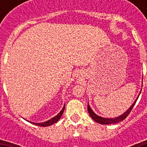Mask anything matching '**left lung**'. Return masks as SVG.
<instances>
[{
    "label": "left lung",
    "instance_id": "obj_1",
    "mask_svg": "<svg viewBox=\"0 0 147 147\" xmlns=\"http://www.w3.org/2000/svg\"><path fill=\"white\" fill-rule=\"evenodd\" d=\"M140 92H141V91H140ZM140 92L139 93V95L137 96V98H136V100H134V102L133 103V105L129 107V109L127 110L123 114H121V115L117 117H114V118H106V117H102L98 116V115H97V114L92 111V109L91 108L89 105H88V111L89 113L90 117H91L95 122H97V123H100V124H113V123H118V122H121V121H123V120L127 117L128 114H130V112L131 111V110H132V108L134 107V105L136 104V101H137L138 98H139L140 94Z\"/></svg>",
    "mask_w": 147,
    "mask_h": 147
}]
</instances>
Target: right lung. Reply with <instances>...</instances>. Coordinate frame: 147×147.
I'll return each instance as SVG.
<instances>
[{"label":"right lung","instance_id":"1","mask_svg":"<svg viewBox=\"0 0 147 147\" xmlns=\"http://www.w3.org/2000/svg\"><path fill=\"white\" fill-rule=\"evenodd\" d=\"M64 110H65V105L63 106V107H62V109L61 110V111H60L59 113L56 115V116H55L54 117H53V118H51L50 120H49V121H45V122H42V123H34V122H31V121H27V120H26V119H25V120H26V121L30 122V123H33V124H35V125L40 126V127H48V126L53 125V123H56L57 121H59V120L61 118V117H62V114H63V112H64Z\"/></svg>","mask_w":147,"mask_h":147}]
</instances>
